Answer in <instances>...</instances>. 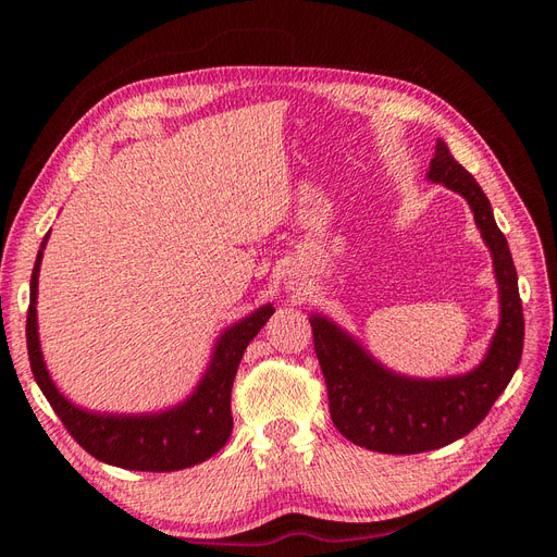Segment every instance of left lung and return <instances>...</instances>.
<instances>
[{
    "instance_id": "1",
    "label": "left lung",
    "mask_w": 557,
    "mask_h": 557,
    "mask_svg": "<svg viewBox=\"0 0 557 557\" xmlns=\"http://www.w3.org/2000/svg\"><path fill=\"white\" fill-rule=\"evenodd\" d=\"M430 181L460 193L493 252L502 320L485 360L465 376L416 381L387 372L323 315H311L313 348L323 369L330 416L346 440L369 450L413 455L442 448L469 434L509 385L522 356L525 318L511 250L497 227L491 201L460 162L436 141Z\"/></svg>"
}]
</instances>
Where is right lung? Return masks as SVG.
Returning <instances> with one entry per match:
<instances>
[{
    "label": "right lung",
    "instance_id": "1",
    "mask_svg": "<svg viewBox=\"0 0 557 557\" xmlns=\"http://www.w3.org/2000/svg\"><path fill=\"white\" fill-rule=\"evenodd\" d=\"M41 244L35 269L29 278V309H27V356L35 381L48 404L53 407L62 425L76 444L92 458L134 471H176L205 462L221 450L232 434V383L237 376L246 346L252 342L262 325L274 313V307H262L242 323L232 325L221 339L209 372L197 385V391L181 407L156 416H102L83 411L70 399H64L50 381L39 348L37 332V283L44 258Z\"/></svg>",
    "mask_w": 557,
    "mask_h": 557
}]
</instances>
